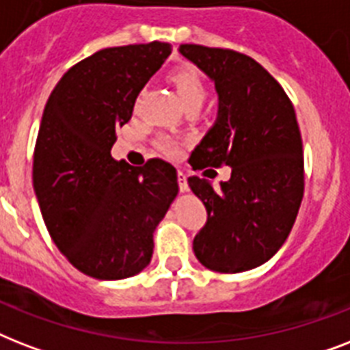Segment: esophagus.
Instances as JSON below:
<instances>
[{"label": "esophagus", "instance_id": "1", "mask_svg": "<svg viewBox=\"0 0 350 350\" xmlns=\"http://www.w3.org/2000/svg\"><path fill=\"white\" fill-rule=\"evenodd\" d=\"M178 185H180V191L185 192L189 191V183H187V176L181 172V170H178Z\"/></svg>", "mask_w": 350, "mask_h": 350}]
</instances>
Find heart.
<instances>
[{
    "label": "heart",
    "instance_id": "b5f03b06",
    "mask_svg": "<svg viewBox=\"0 0 350 350\" xmlns=\"http://www.w3.org/2000/svg\"><path fill=\"white\" fill-rule=\"evenodd\" d=\"M170 81L174 85L176 92L180 96L181 103L185 107L191 105H200L207 98V83L200 72H198L194 67H180L170 72ZM139 101H142V94L136 98V103L134 107H139ZM156 148L159 152L169 156V158H176L180 154V142H176L174 137L170 136H158L156 137Z\"/></svg>",
    "mask_w": 350,
    "mask_h": 350
}]
</instances>
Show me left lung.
Returning <instances> with one entry per match:
<instances>
[{
    "instance_id": "obj_1",
    "label": "left lung",
    "mask_w": 350,
    "mask_h": 350,
    "mask_svg": "<svg viewBox=\"0 0 350 350\" xmlns=\"http://www.w3.org/2000/svg\"><path fill=\"white\" fill-rule=\"evenodd\" d=\"M219 96L218 120L192 150L194 170L229 165V181L214 189L189 178L207 208V224L192 241L211 271L236 274L276 254L304 200V145L294 107L282 85L252 57L230 49L180 45Z\"/></svg>"
}]
</instances>
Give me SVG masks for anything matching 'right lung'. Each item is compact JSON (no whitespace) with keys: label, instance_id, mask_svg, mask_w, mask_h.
Here are the masks:
<instances>
[{"label":"right lung","instance_id":"right-lung-1","mask_svg":"<svg viewBox=\"0 0 350 350\" xmlns=\"http://www.w3.org/2000/svg\"><path fill=\"white\" fill-rule=\"evenodd\" d=\"M170 43L111 46L63 74L46 101L32 181L52 241L79 272L123 280L150 263L152 234L178 194L170 163L116 161V129L132 118Z\"/></svg>","mask_w":350,"mask_h":350}]
</instances>
